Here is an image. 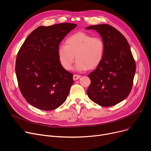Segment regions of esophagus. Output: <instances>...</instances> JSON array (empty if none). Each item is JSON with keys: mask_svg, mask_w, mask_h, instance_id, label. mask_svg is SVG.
Here are the masks:
<instances>
[{"mask_svg": "<svg viewBox=\"0 0 151 151\" xmlns=\"http://www.w3.org/2000/svg\"><path fill=\"white\" fill-rule=\"evenodd\" d=\"M80 78H81V76L80 75H74L73 77L74 81H76V80H79V79H80Z\"/></svg>", "mask_w": 151, "mask_h": 151, "instance_id": "esophagus-1", "label": "esophagus"}]
</instances>
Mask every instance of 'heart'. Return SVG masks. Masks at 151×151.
Wrapping results in <instances>:
<instances>
[{
  "label": "heart",
  "mask_w": 151,
  "mask_h": 151,
  "mask_svg": "<svg viewBox=\"0 0 151 151\" xmlns=\"http://www.w3.org/2000/svg\"><path fill=\"white\" fill-rule=\"evenodd\" d=\"M65 45L58 46L57 55L60 65L65 70L71 69L75 58L77 71L96 68L104 59L105 43L100 37L78 32L68 37Z\"/></svg>",
  "instance_id": "obj_1"
}]
</instances>
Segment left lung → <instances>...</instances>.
<instances>
[{"label": "left lung", "instance_id": "1", "mask_svg": "<svg viewBox=\"0 0 151 151\" xmlns=\"http://www.w3.org/2000/svg\"><path fill=\"white\" fill-rule=\"evenodd\" d=\"M97 30L105 43V54L100 64L88 75L89 98L101 106L115 105L125 99L133 86L136 64L125 37L109 24L86 27Z\"/></svg>", "mask_w": 151, "mask_h": 151}]
</instances>
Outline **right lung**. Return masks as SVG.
<instances>
[{"label":"right lung","mask_w":151,"mask_h":151,"mask_svg":"<svg viewBox=\"0 0 151 151\" xmlns=\"http://www.w3.org/2000/svg\"><path fill=\"white\" fill-rule=\"evenodd\" d=\"M76 26L60 23L40 26L21 46L16 60V75L22 96L32 106L50 111L66 100L73 83V75L60 65L57 50Z\"/></svg>","instance_id":"add662e5"}]
</instances>
